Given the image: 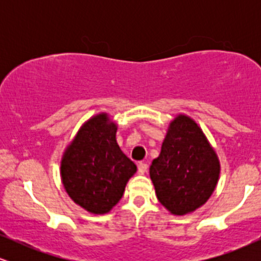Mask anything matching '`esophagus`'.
I'll list each match as a JSON object with an SVG mask.
<instances>
[{"label":"esophagus","instance_id":"obj_1","mask_svg":"<svg viewBox=\"0 0 261 261\" xmlns=\"http://www.w3.org/2000/svg\"><path fill=\"white\" fill-rule=\"evenodd\" d=\"M147 168H148V166L146 163H139V166H137L139 174H145V173L147 172Z\"/></svg>","mask_w":261,"mask_h":261}]
</instances>
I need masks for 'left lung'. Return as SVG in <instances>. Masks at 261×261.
<instances>
[{"instance_id":"obj_1","label":"left lung","mask_w":261,"mask_h":261,"mask_svg":"<svg viewBox=\"0 0 261 261\" xmlns=\"http://www.w3.org/2000/svg\"><path fill=\"white\" fill-rule=\"evenodd\" d=\"M218 155L194 119L179 114L169 122L161 153L149 167L158 201L172 215L191 214L217 187Z\"/></svg>"}]
</instances>
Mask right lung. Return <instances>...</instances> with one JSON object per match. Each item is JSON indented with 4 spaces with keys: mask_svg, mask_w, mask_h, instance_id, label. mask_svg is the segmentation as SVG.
I'll return each instance as SVG.
<instances>
[{
    "mask_svg": "<svg viewBox=\"0 0 261 261\" xmlns=\"http://www.w3.org/2000/svg\"><path fill=\"white\" fill-rule=\"evenodd\" d=\"M118 125L109 114L88 119L65 148L60 174L68 196L86 211L104 215L124 195L136 166L116 142Z\"/></svg>",
    "mask_w": 261,
    "mask_h": 261,
    "instance_id": "1",
    "label": "right lung"
}]
</instances>
